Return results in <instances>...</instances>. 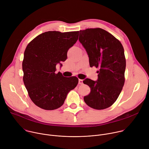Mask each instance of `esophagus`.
<instances>
[{"label":"esophagus","mask_w":149,"mask_h":149,"mask_svg":"<svg viewBox=\"0 0 149 149\" xmlns=\"http://www.w3.org/2000/svg\"><path fill=\"white\" fill-rule=\"evenodd\" d=\"M78 84H80V85L82 84H83V80H82V79H78Z\"/></svg>","instance_id":"1"}]
</instances>
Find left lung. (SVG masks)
<instances>
[{
    "label": "left lung",
    "instance_id": "obj_1",
    "mask_svg": "<svg viewBox=\"0 0 149 149\" xmlns=\"http://www.w3.org/2000/svg\"><path fill=\"white\" fill-rule=\"evenodd\" d=\"M79 41L88 55L90 67L100 68L97 81H83L91 90L84 100L94 109H107L117 100L124 84L126 62L123 45L101 28L79 31Z\"/></svg>",
    "mask_w": 149,
    "mask_h": 149
}]
</instances>
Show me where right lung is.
I'll return each mask as SVG.
<instances>
[{"mask_svg":"<svg viewBox=\"0 0 149 149\" xmlns=\"http://www.w3.org/2000/svg\"><path fill=\"white\" fill-rule=\"evenodd\" d=\"M79 31H48L33 39L26 47L22 62L24 82L29 97L47 110L59 108L69 92L77 86L76 77L55 73L56 65L67 58V52L78 39Z\"/></svg>","mask_w":149,"mask_h":149,"instance_id":"obj_1","label":"right lung"}]
</instances>
